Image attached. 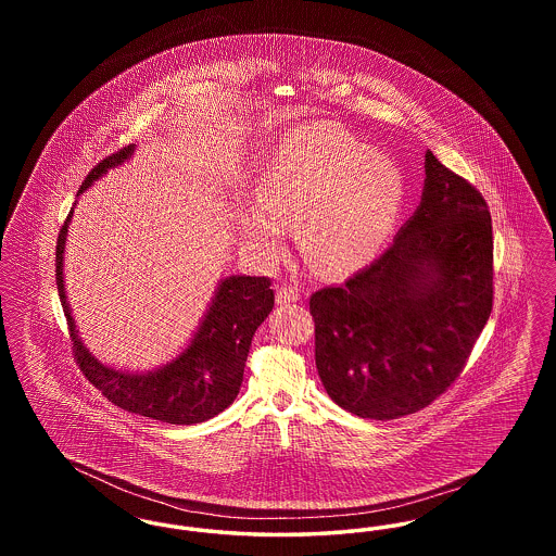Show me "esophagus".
<instances>
[{
    "mask_svg": "<svg viewBox=\"0 0 556 556\" xmlns=\"http://www.w3.org/2000/svg\"><path fill=\"white\" fill-rule=\"evenodd\" d=\"M298 300H300L298 286L281 283V286L277 288V302H279V304H290V302H298Z\"/></svg>",
    "mask_w": 556,
    "mask_h": 556,
    "instance_id": "esophagus-1",
    "label": "esophagus"
}]
</instances>
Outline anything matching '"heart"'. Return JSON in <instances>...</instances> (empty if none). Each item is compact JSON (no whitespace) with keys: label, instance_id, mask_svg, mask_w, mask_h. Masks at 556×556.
<instances>
[{"label":"heart","instance_id":"b5f03b06","mask_svg":"<svg viewBox=\"0 0 556 556\" xmlns=\"http://www.w3.org/2000/svg\"><path fill=\"white\" fill-rule=\"evenodd\" d=\"M258 206L238 216L241 238L268 258L298 227L313 265L345 273L381 252L402 208L404 186L394 160L329 125L288 132L256 187Z\"/></svg>","mask_w":556,"mask_h":556}]
</instances>
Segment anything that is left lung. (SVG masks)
Listing matches in <instances>:
<instances>
[{
  "label": "left lung",
  "mask_w": 556,
  "mask_h": 556,
  "mask_svg": "<svg viewBox=\"0 0 556 556\" xmlns=\"http://www.w3.org/2000/svg\"><path fill=\"white\" fill-rule=\"evenodd\" d=\"M492 300L488 204L427 150L421 204L394 243L342 286L311 295L327 394L363 419L421 410L465 369Z\"/></svg>",
  "instance_id": "1"
}]
</instances>
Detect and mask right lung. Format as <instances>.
Here are the masks:
<instances>
[{
	"instance_id": "right-lung-1",
	"label": "right lung",
	"mask_w": 556,
	"mask_h": 556,
	"mask_svg": "<svg viewBox=\"0 0 556 556\" xmlns=\"http://www.w3.org/2000/svg\"><path fill=\"white\" fill-rule=\"evenodd\" d=\"M132 150L135 146H127L98 162L85 177L79 193L108 168L123 164ZM71 216L73 211L68 212L55 241V286L68 323L73 356L87 381L112 404L162 424H202L225 410L239 394L252 338L275 306L270 279L239 275L223 279L191 344L166 367L150 372L110 369L80 344L66 302L62 254Z\"/></svg>"
}]
</instances>
